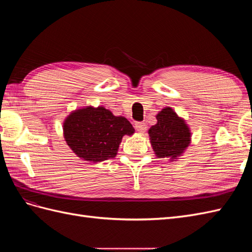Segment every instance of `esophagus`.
<instances>
[{
	"label": "esophagus",
	"mask_w": 252,
	"mask_h": 252,
	"mask_svg": "<svg viewBox=\"0 0 252 252\" xmlns=\"http://www.w3.org/2000/svg\"><path fill=\"white\" fill-rule=\"evenodd\" d=\"M134 127L136 129V131L140 132V133H144L145 131H146V129H147V125L145 124L144 122H136Z\"/></svg>",
	"instance_id": "1"
}]
</instances>
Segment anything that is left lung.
Here are the masks:
<instances>
[{"mask_svg":"<svg viewBox=\"0 0 252 252\" xmlns=\"http://www.w3.org/2000/svg\"><path fill=\"white\" fill-rule=\"evenodd\" d=\"M157 124L148 130L149 141L158 158L178 159L191 143V130L184 118L171 107H165L156 116Z\"/></svg>","mask_w":252,"mask_h":252,"instance_id":"1","label":"left lung"}]
</instances>
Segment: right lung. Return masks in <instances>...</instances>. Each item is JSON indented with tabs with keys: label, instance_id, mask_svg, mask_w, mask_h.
Masks as SVG:
<instances>
[{
	"label": "right lung",
	"instance_id": "1",
	"mask_svg": "<svg viewBox=\"0 0 252 252\" xmlns=\"http://www.w3.org/2000/svg\"><path fill=\"white\" fill-rule=\"evenodd\" d=\"M134 128L126 118L114 116L104 106L72 110L63 122V135L69 148L84 161L100 163L117 156L124 135Z\"/></svg>",
	"mask_w": 252,
	"mask_h": 252
}]
</instances>
